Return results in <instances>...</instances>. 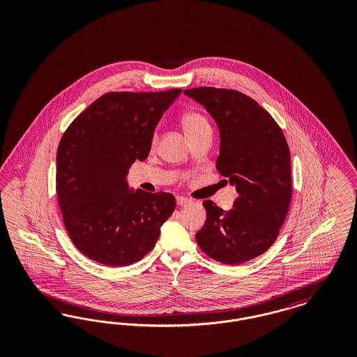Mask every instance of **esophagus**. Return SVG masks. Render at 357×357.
I'll return each instance as SVG.
<instances>
[{
    "label": "esophagus",
    "instance_id": "34e87169",
    "mask_svg": "<svg viewBox=\"0 0 357 357\" xmlns=\"http://www.w3.org/2000/svg\"><path fill=\"white\" fill-rule=\"evenodd\" d=\"M191 201L188 199V198H185V197H176V204H179V206H186V204H190Z\"/></svg>",
    "mask_w": 357,
    "mask_h": 357
}]
</instances>
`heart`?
Masks as SVG:
<instances>
[{
	"instance_id": "obj_1",
	"label": "heart",
	"mask_w": 357,
	"mask_h": 357,
	"mask_svg": "<svg viewBox=\"0 0 357 357\" xmlns=\"http://www.w3.org/2000/svg\"><path fill=\"white\" fill-rule=\"evenodd\" d=\"M182 126H183V130L186 132L187 137L197 135L204 130H210V124L207 123V120L197 112L186 114L182 119Z\"/></svg>"
}]
</instances>
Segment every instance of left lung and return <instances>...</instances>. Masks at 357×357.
Instances as JSON below:
<instances>
[{
	"instance_id": "left-lung-1",
	"label": "left lung",
	"mask_w": 357,
	"mask_h": 357,
	"mask_svg": "<svg viewBox=\"0 0 357 357\" xmlns=\"http://www.w3.org/2000/svg\"><path fill=\"white\" fill-rule=\"evenodd\" d=\"M183 93L217 123L215 166L238 192L230 210L204 201L207 217L197 242L218 262L243 264L272 246L287 218L291 199L287 139L271 114L241 92L201 86Z\"/></svg>"
}]
</instances>
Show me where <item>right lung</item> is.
<instances>
[{
	"label": "right lung",
	"instance_id": "1",
	"mask_svg": "<svg viewBox=\"0 0 357 357\" xmlns=\"http://www.w3.org/2000/svg\"><path fill=\"white\" fill-rule=\"evenodd\" d=\"M181 92L105 93L61 137L56 191L69 237L85 257L127 266L153 250L175 198L128 186L127 174L147 159L155 128Z\"/></svg>",
	"mask_w": 357,
	"mask_h": 357
}]
</instances>
